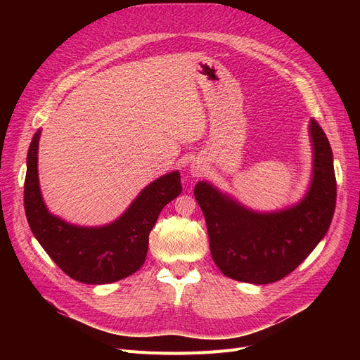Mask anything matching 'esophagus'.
Returning <instances> with one entry per match:
<instances>
[{"instance_id":"1","label":"esophagus","mask_w":360,"mask_h":360,"mask_svg":"<svg viewBox=\"0 0 360 360\" xmlns=\"http://www.w3.org/2000/svg\"><path fill=\"white\" fill-rule=\"evenodd\" d=\"M189 171H191L192 177H201L204 174V165H201V162H198V160H193L191 163Z\"/></svg>"}]
</instances>
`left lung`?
I'll use <instances>...</instances> for the list:
<instances>
[{
  "label": "left lung",
  "mask_w": 360,
  "mask_h": 360,
  "mask_svg": "<svg viewBox=\"0 0 360 360\" xmlns=\"http://www.w3.org/2000/svg\"><path fill=\"white\" fill-rule=\"evenodd\" d=\"M312 172L303 197L288 207L258 212L213 183L195 186L209 231L214 264L228 278L270 284L287 276L328 233L336 205V180L329 139L314 118L308 126Z\"/></svg>",
  "instance_id": "8db88e82"
}]
</instances>
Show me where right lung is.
<instances>
[{"mask_svg":"<svg viewBox=\"0 0 360 360\" xmlns=\"http://www.w3.org/2000/svg\"><path fill=\"white\" fill-rule=\"evenodd\" d=\"M32 136L27 155L24 205L27 221L41 248L64 274L82 284L101 285L134 275L144 264L148 236L159 213L181 193L180 172L171 171L148 183L115 221L84 226L48 210L39 183V139Z\"/></svg>","mask_w":360,"mask_h":360,"instance_id":"right-lung-1","label":"right lung"}]
</instances>
